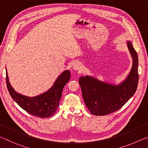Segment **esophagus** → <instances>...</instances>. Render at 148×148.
<instances>
[{"label": "esophagus", "instance_id": "obj_1", "mask_svg": "<svg viewBox=\"0 0 148 148\" xmlns=\"http://www.w3.org/2000/svg\"><path fill=\"white\" fill-rule=\"evenodd\" d=\"M72 68H73V69L75 70V71H80V70H82V64L78 62H75V63L73 64Z\"/></svg>", "mask_w": 148, "mask_h": 148}]
</instances>
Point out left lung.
I'll return each instance as SVG.
<instances>
[{
    "instance_id": "obj_1",
    "label": "left lung",
    "mask_w": 148,
    "mask_h": 148,
    "mask_svg": "<svg viewBox=\"0 0 148 148\" xmlns=\"http://www.w3.org/2000/svg\"><path fill=\"white\" fill-rule=\"evenodd\" d=\"M127 46L133 63L128 76L119 85L108 84L89 76L79 78L85 104L95 116H106L117 111L136 91L138 84V58L131 42H127Z\"/></svg>"
}]
</instances>
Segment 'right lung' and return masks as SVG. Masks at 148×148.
<instances>
[{
  "label": "right lung",
  "instance_id": "obj_1",
  "mask_svg": "<svg viewBox=\"0 0 148 148\" xmlns=\"http://www.w3.org/2000/svg\"><path fill=\"white\" fill-rule=\"evenodd\" d=\"M71 78L69 71H65L57 77L53 86L48 91L40 95L29 97L14 91L10 84L6 71V85L12 98L19 106L32 116L48 117L55 114L59 106L64 86Z\"/></svg>",
  "mask_w": 148,
  "mask_h": 148
}]
</instances>
